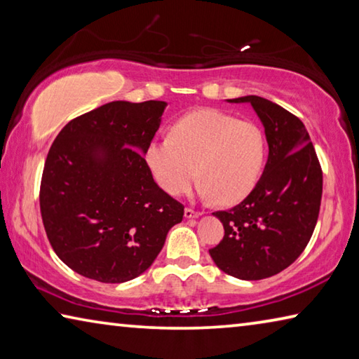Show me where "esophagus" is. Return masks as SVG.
Returning <instances> with one entry per match:
<instances>
[{
  "instance_id": "obj_1",
  "label": "esophagus",
  "mask_w": 359,
  "mask_h": 359,
  "mask_svg": "<svg viewBox=\"0 0 359 359\" xmlns=\"http://www.w3.org/2000/svg\"><path fill=\"white\" fill-rule=\"evenodd\" d=\"M199 215H201V212H199V210H194L191 208H185V217L187 218H196Z\"/></svg>"
}]
</instances>
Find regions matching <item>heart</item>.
I'll return each instance as SVG.
<instances>
[{"label": "heart", "instance_id": "1", "mask_svg": "<svg viewBox=\"0 0 359 359\" xmlns=\"http://www.w3.org/2000/svg\"><path fill=\"white\" fill-rule=\"evenodd\" d=\"M151 177L172 196L185 194L198 177L204 196L217 204L241 203L258 184L266 160V137L253 121L218 109H198L180 117L171 136L145 147Z\"/></svg>", "mask_w": 359, "mask_h": 359}]
</instances>
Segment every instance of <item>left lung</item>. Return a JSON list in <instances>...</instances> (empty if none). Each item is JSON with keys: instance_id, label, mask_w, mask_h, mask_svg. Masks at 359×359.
Wrapping results in <instances>:
<instances>
[{"instance_id": "1", "label": "left lung", "mask_w": 359, "mask_h": 359, "mask_svg": "<svg viewBox=\"0 0 359 359\" xmlns=\"http://www.w3.org/2000/svg\"><path fill=\"white\" fill-rule=\"evenodd\" d=\"M231 101L253 106L264 125L269 156L244 201L214 212L224 236L209 253L226 274L261 280L287 269L307 247L320 214L323 172L296 115L253 95Z\"/></svg>"}]
</instances>
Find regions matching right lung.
<instances>
[{"label": "right lung", "instance_id": "obj_1", "mask_svg": "<svg viewBox=\"0 0 359 359\" xmlns=\"http://www.w3.org/2000/svg\"><path fill=\"white\" fill-rule=\"evenodd\" d=\"M165 101H112L72 118L48 150L39 204L48 242L72 271L121 283L147 269L184 204L158 187L145 147Z\"/></svg>", "mask_w": 359, "mask_h": 359}]
</instances>
